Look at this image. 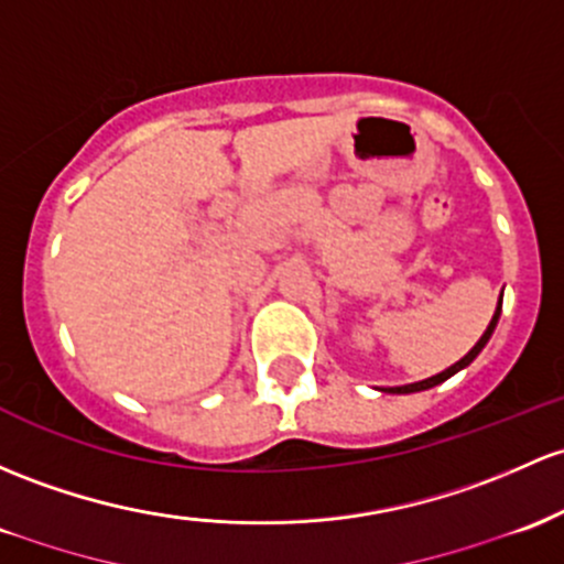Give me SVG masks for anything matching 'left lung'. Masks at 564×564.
Instances as JSON below:
<instances>
[{
    "label": "left lung",
    "instance_id": "8db88e82",
    "mask_svg": "<svg viewBox=\"0 0 564 564\" xmlns=\"http://www.w3.org/2000/svg\"><path fill=\"white\" fill-rule=\"evenodd\" d=\"M503 296V294H500ZM503 302V300H500ZM500 302H498V307H495V315H492V321H490V326H487L485 329V334H481L479 337V343L474 345L471 350L466 352V356L460 358V361H455L453 367H447L444 369V372H438V375H433V377H429V380H420V382H410V386H395V388H382V391L386 393H417V391H429V388H433V386H438V382H444V380H449V377L453 375H457L460 372V369H466L468 364L474 361L476 356H479L481 350H485V345L490 343V337H492V332H495V326H498V318H500Z\"/></svg>",
    "mask_w": 564,
    "mask_h": 564
}]
</instances>
